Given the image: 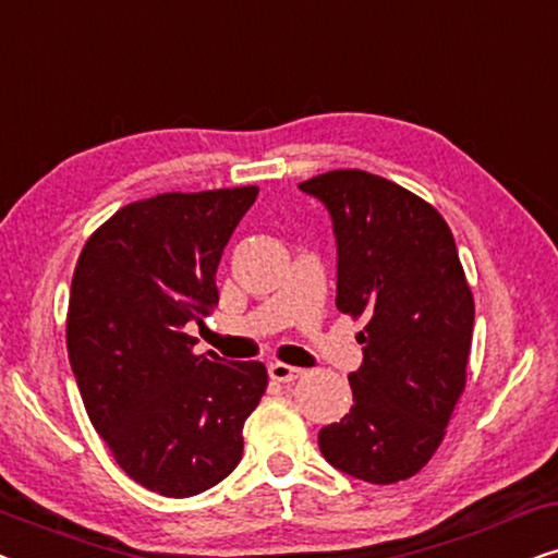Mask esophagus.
<instances>
[{
  "label": "esophagus",
  "mask_w": 558,
  "mask_h": 558,
  "mask_svg": "<svg viewBox=\"0 0 558 558\" xmlns=\"http://www.w3.org/2000/svg\"><path fill=\"white\" fill-rule=\"evenodd\" d=\"M302 368H294V365H287V363H271L269 365V376L274 380H279V384H292V380L302 378Z\"/></svg>",
  "instance_id": "1"
}]
</instances>
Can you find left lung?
I'll return each instance as SVG.
<instances>
[{
	"instance_id": "1",
	"label": "left lung",
	"mask_w": 558,
	"mask_h": 558,
	"mask_svg": "<svg viewBox=\"0 0 558 558\" xmlns=\"http://www.w3.org/2000/svg\"><path fill=\"white\" fill-rule=\"evenodd\" d=\"M332 216L338 310L363 319L353 409L319 432L332 468L373 485L414 477L468 384L475 300L439 210L365 170L300 182Z\"/></svg>"
}]
</instances>
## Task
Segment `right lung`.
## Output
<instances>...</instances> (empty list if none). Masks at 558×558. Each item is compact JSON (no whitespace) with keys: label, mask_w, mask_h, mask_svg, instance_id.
Masks as SVG:
<instances>
[{"label":"right lung","mask_w":558,"mask_h":558,"mask_svg":"<svg viewBox=\"0 0 558 558\" xmlns=\"http://www.w3.org/2000/svg\"><path fill=\"white\" fill-rule=\"evenodd\" d=\"M256 185L162 193L96 228L73 271L65 342L94 429L134 483L190 498L231 475L264 363L193 353L216 271Z\"/></svg>","instance_id":"add662e5"}]
</instances>
